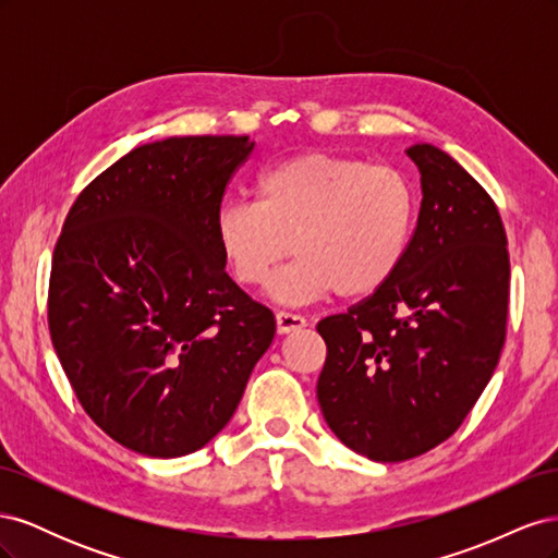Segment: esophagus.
Listing matches in <instances>:
<instances>
[{
	"label": "esophagus",
	"instance_id": "1",
	"mask_svg": "<svg viewBox=\"0 0 558 558\" xmlns=\"http://www.w3.org/2000/svg\"><path fill=\"white\" fill-rule=\"evenodd\" d=\"M307 326V320L302 318L300 314H291V312H277V332L279 335H289L295 330H302Z\"/></svg>",
	"mask_w": 558,
	"mask_h": 558
}]
</instances>
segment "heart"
<instances>
[{
	"label": "heart",
	"instance_id": "heart-1",
	"mask_svg": "<svg viewBox=\"0 0 558 558\" xmlns=\"http://www.w3.org/2000/svg\"><path fill=\"white\" fill-rule=\"evenodd\" d=\"M256 195L216 207L214 240L244 286H260L293 242L298 258L267 286L269 298L291 307L377 293L396 277L416 228V185L391 165L302 154L265 170Z\"/></svg>",
	"mask_w": 558,
	"mask_h": 558
}]
</instances>
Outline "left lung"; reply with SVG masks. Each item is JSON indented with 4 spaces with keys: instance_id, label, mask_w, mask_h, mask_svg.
Wrapping results in <instances>:
<instances>
[{
    "instance_id": "1",
    "label": "left lung",
    "mask_w": 558,
    "mask_h": 558,
    "mask_svg": "<svg viewBox=\"0 0 558 558\" xmlns=\"http://www.w3.org/2000/svg\"><path fill=\"white\" fill-rule=\"evenodd\" d=\"M421 174L416 228L396 277L318 320L326 424L361 456L398 463L445 442L498 365L510 256L494 199L442 148H408Z\"/></svg>"
}]
</instances>
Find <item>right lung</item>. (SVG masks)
Masks as SVG:
<instances>
[{"label": "right lung", "instance_id": "obj_1", "mask_svg": "<svg viewBox=\"0 0 558 558\" xmlns=\"http://www.w3.org/2000/svg\"><path fill=\"white\" fill-rule=\"evenodd\" d=\"M248 137H167L132 148L66 214L48 328L66 379L118 445L177 459L221 433L275 316L234 283L214 214Z\"/></svg>", "mask_w": 558, "mask_h": 558}]
</instances>
